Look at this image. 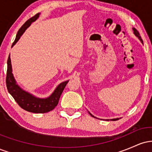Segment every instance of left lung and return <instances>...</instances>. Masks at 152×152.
Returning a JSON list of instances; mask_svg holds the SVG:
<instances>
[{
    "label": "left lung",
    "mask_w": 152,
    "mask_h": 152,
    "mask_svg": "<svg viewBox=\"0 0 152 152\" xmlns=\"http://www.w3.org/2000/svg\"><path fill=\"white\" fill-rule=\"evenodd\" d=\"M133 30H134V34H135L136 36H137V37L139 38V39H140V41H142V42L143 43L142 40L141 39V37H140V36H139V32H138L137 29H135V28H133ZM91 116H92V115H91ZM93 116V117H94V116ZM118 119H119V118H114V119H112V120H113V121H116V120H118Z\"/></svg>",
    "instance_id": "1"
}]
</instances>
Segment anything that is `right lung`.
Masks as SVG:
<instances>
[{"label": "right lung", "instance_id": "right-lung-1", "mask_svg": "<svg viewBox=\"0 0 152 152\" xmlns=\"http://www.w3.org/2000/svg\"><path fill=\"white\" fill-rule=\"evenodd\" d=\"M39 16V13H37L34 16L31 17L19 29L17 33L16 37L14 42L12 44V46H14L15 43L18 41L21 35L23 34L27 28L30 26L31 23L35 21ZM8 67H7V74H6V86L8 92L10 95L13 97L15 102L18 104L23 109L32 113H38V114H43L46 113L53 110L58 104L59 99L63 91L68 83L69 81H66L60 83L58 87L56 88L54 92L48 98L46 99H38L34 96L28 92L24 91L15 83V81L12 74L11 64H10V55L8 56Z\"/></svg>", "mask_w": 152, "mask_h": 152}]
</instances>
